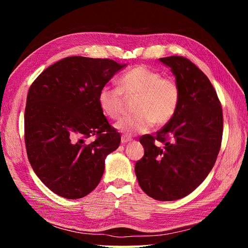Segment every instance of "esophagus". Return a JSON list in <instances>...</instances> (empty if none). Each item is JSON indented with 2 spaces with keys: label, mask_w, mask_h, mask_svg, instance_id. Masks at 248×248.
Instances as JSON below:
<instances>
[{
  "label": "esophagus",
  "mask_w": 248,
  "mask_h": 248,
  "mask_svg": "<svg viewBox=\"0 0 248 248\" xmlns=\"http://www.w3.org/2000/svg\"><path fill=\"white\" fill-rule=\"evenodd\" d=\"M131 138H128V137H125V136H122V138H121V142L122 144H127V142H129V141H131Z\"/></svg>",
  "instance_id": "1"
}]
</instances>
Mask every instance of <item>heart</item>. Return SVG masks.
<instances>
[{"label":"heart","instance_id":"1","mask_svg":"<svg viewBox=\"0 0 248 248\" xmlns=\"http://www.w3.org/2000/svg\"><path fill=\"white\" fill-rule=\"evenodd\" d=\"M119 86H104L98 94L102 112L112 120H118L124 112V95L137 97L132 117L118 122L115 127L126 136L144 133L154 124H167L174 117L180 101V89L170 78L146 66L134 67L120 78Z\"/></svg>","mask_w":248,"mask_h":248}]
</instances>
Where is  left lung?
<instances>
[{
    "label": "left lung",
    "mask_w": 248,
    "mask_h": 248,
    "mask_svg": "<svg viewBox=\"0 0 248 248\" xmlns=\"http://www.w3.org/2000/svg\"><path fill=\"white\" fill-rule=\"evenodd\" d=\"M180 89L178 108L156 137L140 138L145 154L136 163L140 188L157 201L186 197L204 181L218 155L222 138V109L204 72L188 59L160 58ZM164 144L157 147L155 140Z\"/></svg>",
    "instance_id": "8db88e82"
}]
</instances>
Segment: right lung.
<instances>
[{
	"mask_svg": "<svg viewBox=\"0 0 248 248\" xmlns=\"http://www.w3.org/2000/svg\"><path fill=\"white\" fill-rule=\"evenodd\" d=\"M109 59L68 57L50 65L29 89L25 141L30 163L60 197H86L99 184L107 156L121 136L99 107L100 89L126 67ZM92 135L96 140H86Z\"/></svg>",
	"mask_w": 248,
	"mask_h": 248,
	"instance_id": "right-lung-1",
	"label": "right lung"
}]
</instances>
